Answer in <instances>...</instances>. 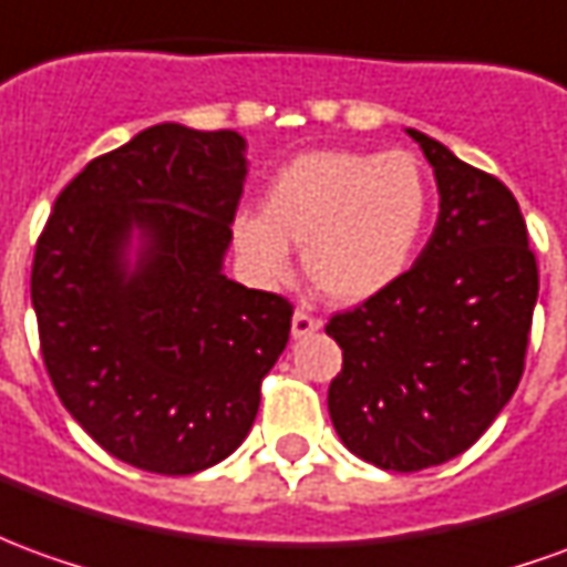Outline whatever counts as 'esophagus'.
<instances>
[{"label": "esophagus", "mask_w": 567, "mask_h": 567, "mask_svg": "<svg viewBox=\"0 0 567 567\" xmlns=\"http://www.w3.org/2000/svg\"><path fill=\"white\" fill-rule=\"evenodd\" d=\"M319 316H312L307 307H297L295 319H291V334L295 338H307V334H312V331H319Z\"/></svg>", "instance_id": "34e87169"}]
</instances>
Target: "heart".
Returning a JSON list of instances; mask_svg holds the SVG:
<instances>
[{
  "instance_id": "1",
  "label": "heart",
  "mask_w": 567,
  "mask_h": 567,
  "mask_svg": "<svg viewBox=\"0 0 567 567\" xmlns=\"http://www.w3.org/2000/svg\"><path fill=\"white\" fill-rule=\"evenodd\" d=\"M430 215V187L411 153L310 150L272 174L264 208L233 217V245L251 276L282 282L303 245L310 282L359 303L408 270Z\"/></svg>"
}]
</instances>
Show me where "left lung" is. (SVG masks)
<instances>
[{
	"label": "left lung",
	"instance_id": "1",
	"mask_svg": "<svg viewBox=\"0 0 567 567\" xmlns=\"http://www.w3.org/2000/svg\"><path fill=\"white\" fill-rule=\"evenodd\" d=\"M433 165L439 220L414 267L324 334L343 368L328 386L340 442L380 470L457 457L516 393L537 303V257L516 196L408 128Z\"/></svg>",
	"mask_w": 567,
	"mask_h": 567
}]
</instances>
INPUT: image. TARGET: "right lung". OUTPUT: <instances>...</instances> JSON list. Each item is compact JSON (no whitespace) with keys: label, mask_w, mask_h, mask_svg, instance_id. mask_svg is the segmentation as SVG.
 Returning <instances> with one entry per match:
<instances>
[{"label":"right lung","mask_w":567,"mask_h":567,"mask_svg":"<svg viewBox=\"0 0 567 567\" xmlns=\"http://www.w3.org/2000/svg\"><path fill=\"white\" fill-rule=\"evenodd\" d=\"M236 132L153 125L61 189L33 255L39 347L79 426L118 461L189 476L243 445L295 307L220 272L243 199ZM137 228L145 248L127 267Z\"/></svg>","instance_id":"1"}]
</instances>
